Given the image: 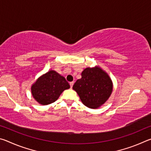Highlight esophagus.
Wrapping results in <instances>:
<instances>
[{
    "label": "esophagus",
    "mask_w": 151,
    "mask_h": 151,
    "mask_svg": "<svg viewBox=\"0 0 151 151\" xmlns=\"http://www.w3.org/2000/svg\"><path fill=\"white\" fill-rule=\"evenodd\" d=\"M73 85H74V82H70V88H73Z\"/></svg>",
    "instance_id": "34e87169"
}]
</instances>
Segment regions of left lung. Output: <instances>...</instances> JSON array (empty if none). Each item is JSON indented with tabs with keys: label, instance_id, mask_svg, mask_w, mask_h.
Wrapping results in <instances>:
<instances>
[{
	"label": "left lung",
	"instance_id": "left-lung-1",
	"mask_svg": "<svg viewBox=\"0 0 151 151\" xmlns=\"http://www.w3.org/2000/svg\"><path fill=\"white\" fill-rule=\"evenodd\" d=\"M113 84L105 71L99 66L88 67L81 73L73 88L78 94L83 104L90 109H98L111 95Z\"/></svg>",
	"mask_w": 151,
	"mask_h": 151
}]
</instances>
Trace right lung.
<instances>
[{"label":"right lung","instance_id":"add662e5","mask_svg":"<svg viewBox=\"0 0 151 151\" xmlns=\"http://www.w3.org/2000/svg\"><path fill=\"white\" fill-rule=\"evenodd\" d=\"M69 88V84L64 76L51 70L32 84L31 93L36 101L42 105H47L55 102L64 91Z\"/></svg>","mask_w":151,"mask_h":151}]
</instances>
